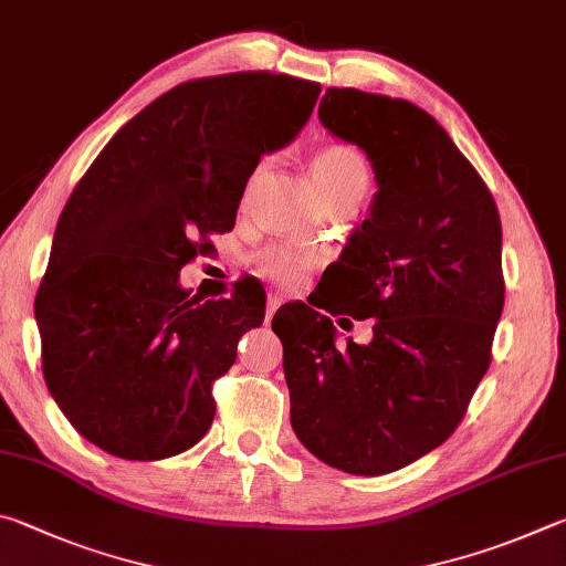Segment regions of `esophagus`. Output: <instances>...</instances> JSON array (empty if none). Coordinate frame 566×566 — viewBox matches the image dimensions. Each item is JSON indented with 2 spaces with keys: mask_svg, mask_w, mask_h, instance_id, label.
I'll list each match as a JSON object with an SVG mask.
<instances>
[{
  "mask_svg": "<svg viewBox=\"0 0 566 566\" xmlns=\"http://www.w3.org/2000/svg\"><path fill=\"white\" fill-rule=\"evenodd\" d=\"M281 298H277V295H271V298H268V303H265V321H271L273 318V313L281 308Z\"/></svg>",
  "mask_w": 566,
  "mask_h": 566,
  "instance_id": "1",
  "label": "esophagus"
}]
</instances>
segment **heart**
I'll use <instances>...</instances> for the list:
<instances>
[{"mask_svg":"<svg viewBox=\"0 0 566 566\" xmlns=\"http://www.w3.org/2000/svg\"><path fill=\"white\" fill-rule=\"evenodd\" d=\"M313 176L315 184L321 186L325 201H328V198L340 193L363 196L365 188H368L370 171L368 161H365L358 148L348 144H328L318 148V154L313 156ZM315 263H318V253L295 243L273 245L261 255V271L283 289L298 285Z\"/></svg>","mask_w":566,"mask_h":566,"instance_id":"heart-1","label":"heart"}]
</instances>
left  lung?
I'll list each match as a JSON object with an SVG mask.
<instances>
[{
  "label": "left lung",
  "instance_id": "obj_1",
  "mask_svg": "<svg viewBox=\"0 0 566 566\" xmlns=\"http://www.w3.org/2000/svg\"><path fill=\"white\" fill-rule=\"evenodd\" d=\"M333 136L368 154L378 191L331 289V315L375 318L373 340L335 338L308 305L273 315L291 424L315 458L388 474L440 448L490 368L504 305L502 223L488 184L448 132L405 98L331 86Z\"/></svg>",
  "mask_w": 566,
  "mask_h": 566
}]
</instances>
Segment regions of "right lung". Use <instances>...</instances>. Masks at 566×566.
<instances>
[{"label":"right lung","mask_w":566,"mask_h":566,"mask_svg":"<svg viewBox=\"0 0 566 566\" xmlns=\"http://www.w3.org/2000/svg\"><path fill=\"white\" fill-rule=\"evenodd\" d=\"M318 94L271 72L178 84L118 128L69 196L36 323L46 388L96 448L164 460L211 428L213 382L265 298L245 285L203 301L178 273L235 226L261 156L298 136Z\"/></svg>","instance_id":"right-lung-1"}]
</instances>
